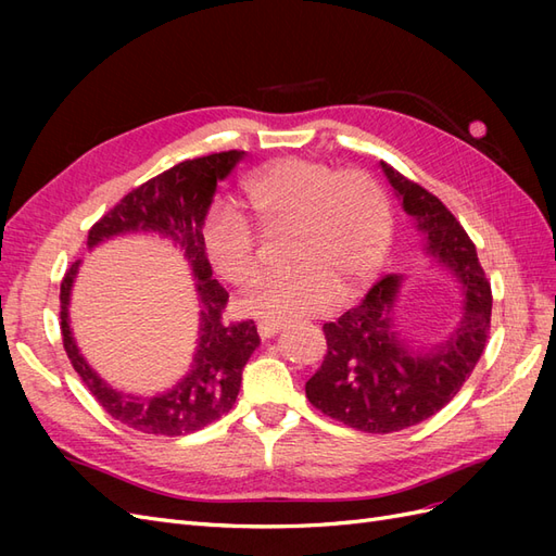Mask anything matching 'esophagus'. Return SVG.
<instances>
[{"instance_id":"34e87169","label":"esophagus","mask_w":556,"mask_h":556,"mask_svg":"<svg viewBox=\"0 0 556 556\" xmlns=\"http://www.w3.org/2000/svg\"><path fill=\"white\" fill-rule=\"evenodd\" d=\"M280 329H282L280 323H266V319H262V323L257 325V331H260V336H262L264 341H266V339H274V336H276Z\"/></svg>"}]
</instances>
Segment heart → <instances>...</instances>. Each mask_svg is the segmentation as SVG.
Masks as SVG:
<instances>
[{
	"instance_id": "b5f03b06",
	"label": "heart",
	"mask_w": 556,
	"mask_h": 556,
	"mask_svg": "<svg viewBox=\"0 0 556 556\" xmlns=\"http://www.w3.org/2000/svg\"><path fill=\"white\" fill-rule=\"evenodd\" d=\"M243 204L268 229H290V271L264 276L241 308L266 323H288L327 308L380 266L392 233V211L380 185L362 172H339L311 160H280L245 178ZM213 271L245 288L260 274V245L248 215L217 201L201 227Z\"/></svg>"
}]
</instances>
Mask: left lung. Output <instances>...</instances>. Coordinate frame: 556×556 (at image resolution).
Returning <instances> with one entry per match:
<instances>
[{
  "label": "left lung",
  "instance_id": "left-lung-1",
  "mask_svg": "<svg viewBox=\"0 0 556 556\" xmlns=\"http://www.w3.org/2000/svg\"><path fill=\"white\" fill-rule=\"evenodd\" d=\"M380 169L425 237L427 255L459 280L464 308L445 341L410 348L394 319L403 276L390 274L359 306L323 327L327 355L306 382V396L317 410L366 433L415 427L450 403L482 355L492 317V288L457 217L390 164L380 162Z\"/></svg>",
  "mask_w": 556,
  "mask_h": 556
}]
</instances>
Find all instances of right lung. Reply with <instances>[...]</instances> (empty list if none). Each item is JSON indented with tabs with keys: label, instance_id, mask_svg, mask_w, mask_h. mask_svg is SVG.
<instances>
[{
	"label": "right lung",
	"instance_id": "1",
	"mask_svg": "<svg viewBox=\"0 0 556 556\" xmlns=\"http://www.w3.org/2000/svg\"><path fill=\"white\" fill-rule=\"evenodd\" d=\"M243 150L185 160L169 172L139 185L121 199L88 233V248L125 233H160L169 239L188 262L199 299V339L190 364L172 390L153 396L115 390L80 355L70 325L72 288L80 260L64 274L60 288V329L66 355L80 380L86 382L102 408L141 433L185 435L204 429L229 413L241 390L243 366L260 345V333L252 319L237 325L223 323L227 290L213 278L211 262L201 243V227L213 204L217 180H225L243 160Z\"/></svg>",
	"mask_w": 556,
	"mask_h": 556
}]
</instances>
